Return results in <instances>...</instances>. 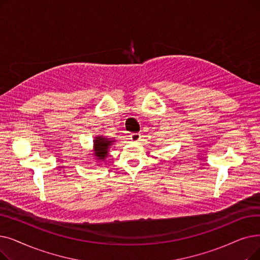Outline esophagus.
<instances>
[{
	"instance_id": "34e87169",
	"label": "esophagus",
	"mask_w": 260,
	"mask_h": 260,
	"mask_svg": "<svg viewBox=\"0 0 260 260\" xmlns=\"http://www.w3.org/2000/svg\"><path fill=\"white\" fill-rule=\"evenodd\" d=\"M131 139H132V141H134V142L140 141V139H141V134H139V133H134V134H132V135H131Z\"/></svg>"
}]
</instances>
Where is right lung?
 <instances>
[{
  "instance_id": "right-lung-1",
  "label": "right lung",
  "mask_w": 260,
  "mask_h": 260,
  "mask_svg": "<svg viewBox=\"0 0 260 260\" xmlns=\"http://www.w3.org/2000/svg\"><path fill=\"white\" fill-rule=\"evenodd\" d=\"M116 142L115 139L108 138L106 136H98L93 139V149L91 150L94 160H98V164L105 161L106 157L109 154L110 146Z\"/></svg>"
}]
</instances>
